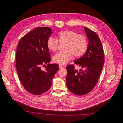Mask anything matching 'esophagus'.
Here are the masks:
<instances>
[{"mask_svg": "<svg viewBox=\"0 0 123 123\" xmlns=\"http://www.w3.org/2000/svg\"><path fill=\"white\" fill-rule=\"evenodd\" d=\"M63 67V66L62 65H60V64H59V68L60 69L62 68Z\"/></svg>", "mask_w": 123, "mask_h": 123, "instance_id": "obj_1", "label": "esophagus"}]
</instances>
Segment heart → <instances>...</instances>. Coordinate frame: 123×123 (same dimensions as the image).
<instances>
[{
    "instance_id": "1",
    "label": "heart",
    "mask_w": 123,
    "mask_h": 123,
    "mask_svg": "<svg viewBox=\"0 0 123 123\" xmlns=\"http://www.w3.org/2000/svg\"><path fill=\"white\" fill-rule=\"evenodd\" d=\"M59 42L65 44V51L58 53L53 57V62L58 64H66L74 56L76 58L81 57L86 52L88 47V41L84 35L70 30L59 33L57 39L49 38L47 41V48L51 52H55L58 50Z\"/></svg>"
}]
</instances>
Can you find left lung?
I'll return each mask as SVG.
<instances>
[{"instance_id":"8db88e82","label":"left lung","mask_w":123,"mask_h":123,"mask_svg":"<svg viewBox=\"0 0 123 123\" xmlns=\"http://www.w3.org/2000/svg\"><path fill=\"white\" fill-rule=\"evenodd\" d=\"M84 29L89 40L88 49L83 56L74 62L82 69L76 70L73 64L66 67L67 88L77 95H85L93 90L104 64L103 48L99 36L87 27Z\"/></svg>"}]
</instances>
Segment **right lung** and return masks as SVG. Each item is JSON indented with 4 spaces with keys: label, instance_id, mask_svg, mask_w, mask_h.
<instances>
[{
    "label": "right lung",
    "instance_id": "obj_1",
    "mask_svg": "<svg viewBox=\"0 0 123 123\" xmlns=\"http://www.w3.org/2000/svg\"><path fill=\"white\" fill-rule=\"evenodd\" d=\"M52 33L49 27H37L23 36L18 44L16 69L19 80L30 93L40 95L52 86V80L59 70L57 64H49L51 55L47 41ZM47 64L45 70L41 67Z\"/></svg>",
    "mask_w": 123,
    "mask_h": 123
}]
</instances>
